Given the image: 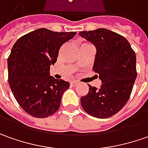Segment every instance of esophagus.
I'll use <instances>...</instances> for the list:
<instances>
[{
  "label": "esophagus",
  "instance_id": "obj_1",
  "mask_svg": "<svg viewBox=\"0 0 148 148\" xmlns=\"http://www.w3.org/2000/svg\"><path fill=\"white\" fill-rule=\"evenodd\" d=\"M78 84H79V83H78L77 81H71V82H70V85H71V86H76Z\"/></svg>",
  "mask_w": 148,
  "mask_h": 148
}]
</instances>
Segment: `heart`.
Wrapping results in <instances>:
<instances>
[{"label":"heart","instance_id":"1","mask_svg":"<svg viewBox=\"0 0 148 148\" xmlns=\"http://www.w3.org/2000/svg\"><path fill=\"white\" fill-rule=\"evenodd\" d=\"M87 45H90V44H88V43H83V44H82V46H87Z\"/></svg>","mask_w":148,"mask_h":148}]
</instances>
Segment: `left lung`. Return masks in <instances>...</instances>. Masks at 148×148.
<instances>
[{"label": "left lung", "instance_id": "obj_1", "mask_svg": "<svg viewBox=\"0 0 148 148\" xmlns=\"http://www.w3.org/2000/svg\"><path fill=\"white\" fill-rule=\"evenodd\" d=\"M79 35L97 48L93 71L102 82L98 89L88 85V94L81 97L82 107L93 117L109 118L130 99L137 78L134 51L125 37L106 28Z\"/></svg>", "mask_w": 148, "mask_h": 148}]
</instances>
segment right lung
Wrapping results in <instances>:
<instances>
[{"label": "right lung", "mask_w": 148, "mask_h": 148, "mask_svg": "<svg viewBox=\"0 0 148 148\" xmlns=\"http://www.w3.org/2000/svg\"><path fill=\"white\" fill-rule=\"evenodd\" d=\"M75 34L38 28L14 44L7 60L8 82L18 104L28 115L46 118L60 108L69 83L50 76V66L56 63L61 46Z\"/></svg>", "instance_id": "obj_1"}]
</instances>
